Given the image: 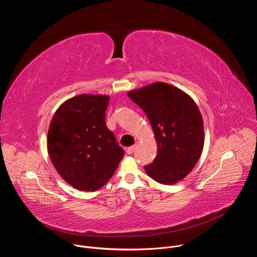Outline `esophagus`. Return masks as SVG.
Wrapping results in <instances>:
<instances>
[{
  "label": "esophagus",
  "mask_w": 257,
  "mask_h": 257,
  "mask_svg": "<svg viewBox=\"0 0 257 257\" xmlns=\"http://www.w3.org/2000/svg\"><path fill=\"white\" fill-rule=\"evenodd\" d=\"M136 148H137V145H136V144H135V145H132V146H130V148H128V149H127L126 153H127L128 155H132V154L136 151Z\"/></svg>",
  "instance_id": "obj_1"
}]
</instances>
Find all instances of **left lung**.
<instances>
[{"instance_id": "1", "label": "left lung", "mask_w": 257, "mask_h": 257, "mask_svg": "<svg viewBox=\"0 0 257 257\" xmlns=\"http://www.w3.org/2000/svg\"><path fill=\"white\" fill-rule=\"evenodd\" d=\"M148 116L158 143V155L145 166L155 181L173 185L197 164L203 150V120L193 98L178 87L156 82L128 92Z\"/></svg>"}]
</instances>
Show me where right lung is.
I'll use <instances>...</instances> for the list:
<instances>
[{"instance_id":"right-lung-1","label":"right lung","mask_w":257,"mask_h":257,"mask_svg":"<svg viewBox=\"0 0 257 257\" xmlns=\"http://www.w3.org/2000/svg\"><path fill=\"white\" fill-rule=\"evenodd\" d=\"M109 96L79 94L64 101L48 131V153L73 188L96 191L112 178L124 151L105 125Z\"/></svg>"}]
</instances>
